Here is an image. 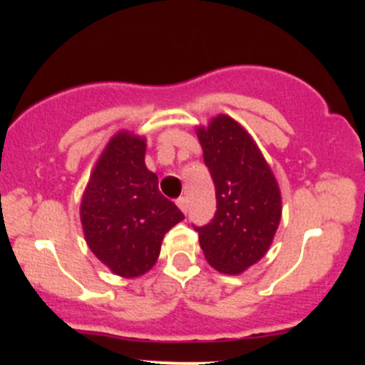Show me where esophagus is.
Segmentation results:
<instances>
[{
    "label": "esophagus",
    "instance_id": "34e87169",
    "mask_svg": "<svg viewBox=\"0 0 365 365\" xmlns=\"http://www.w3.org/2000/svg\"><path fill=\"white\" fill-rule=\"evenodd\" d=\"M177 206H178L180 209H182V212H187L188 202H187L185 197H178V199H177Z\"/></svg>",
    "mask_w": 365,
    "mask_h": 365
}]
</instances>
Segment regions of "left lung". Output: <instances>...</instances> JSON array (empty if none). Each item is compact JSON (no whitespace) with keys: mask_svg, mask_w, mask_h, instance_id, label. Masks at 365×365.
I'll list each match as a JSON object with an SVG mask.
<instances>
[{"mask_svg":"<svg viewBox=\"0 0 365 365\" xmlns=\"http://www.w3.org/2000/svg\"><path fill=\"white\" fill-rule=\"evenodd\" d=\"M204 163L216 188L215 217L194 226L207 262L240 274L269 249L279 220L282 194L273 171L247 130L226 115L197 128Z\"/></svg>","mask_w":365,"mask_h":365,"instance_id":"8db88e82","label":"left lung"}]
</instances>
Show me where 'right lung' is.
Here are the masks:
<instances>
[{
    "instance_id": "1",
    "label": "right lung",
    "mask_w": 365,
    "mask_h": 365,
    "mask_svg": "<svg viewBox=\"0 0 365 365\" xmlns=\"http://www.w3.org/2000/svg\"><path fill=\"white\" fill-rule=\"evenodd\" d=\"M144 158V137L116 133L96 163L81 202L87 245L123 278L149 271L166 232L185 217L159 192L156 173Z\"/></svg>"
}]
</instances>
